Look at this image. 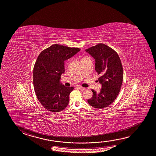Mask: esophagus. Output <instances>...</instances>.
Listing matches in <instances>:
<instances>
[{
    "instance_id": "1",
    "label": "esophagus",
    "mask_w": 156,
    "mask_h": 156,
    "mask_svg": "<svg viewBox=\"0 0 156 156\" xmlns=\"http://www.w3.org/2000/svg\"><path fill=\"white\" fill-rule=\"evenodd\" d=\"M78 89H79L80 90H81V91H83V90H84L85 89L84 87H78Z\"/></svg>"
}]
</instances>
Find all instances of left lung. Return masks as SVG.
Masks as SVG:
<instances>
[{"instance_id":"1","label":"left lung","mask_w":156,"mask_h":156,"mask_svg":"<svg viewBox=\"0 0 156 156\" xmlns=\"http://www.w3.org/2000/svg\"><path fill=\"white\" fill-rule=\"evenodd\" d=\"M95 59V70L101 77L102 89L97 94L94 90L87 102L94 108L102 109L112 103L120 92L122 83V65L116 51L110 47L99 44L85 50Z\"/></svg>"}]
</instances>
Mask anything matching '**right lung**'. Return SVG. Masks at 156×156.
I'll list each match as a JSON object with an SVG mask.
<instances>
[{
  "instance_id": "obj_1",
  "label": "right lung",
  "mask_w": 156,
  "mask_h": 156,
  "mask_svg": "<svg viewBox=\"0 0 156 156\" xmlns=\"http://www.w3.org/2000/svg\"><path fill=\"white\" fill-rule=\"evenodd\" d=\"M80 49L61 44H53L39 54L34 67V90L39 102L47 110L61 112L66 107L73 87L60 83L65 72L64 62L74 55Z\"/></svg>"
}]
</instances>
